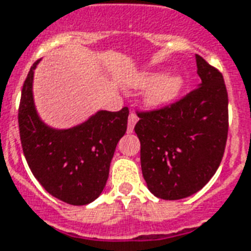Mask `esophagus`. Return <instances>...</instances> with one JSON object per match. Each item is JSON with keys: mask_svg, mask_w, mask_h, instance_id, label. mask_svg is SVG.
Returning a JSON list of instances; mask_svg holds the SVG:
<instances>
[{"mask_svg": "<svg viewBox=\"0 0 251 251\" xmlns=\"http://www.w3.org/2000/svg\"><path fill=\"white\" fill-rule=\"evenodd\" d=\"M137 120H139L137 115L135 112H131L129 116H128V132H132L133 128H135V124L137 123Z\"/></svg>", "mask_w": 251, "mask_h": 251, "instance_id": "1", "label": "esophagus"}]
</instances>
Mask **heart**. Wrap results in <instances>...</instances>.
<instances>
[{"label": "heart", "instance_id": "b5f03b06", "mask_svg": "<svg viewBox=\"0 0 251 251\" xmlns=\"http://www.w3.org/2000/svg\"><path fill=\"white\" fill-rule=\"evenodd\" d=\"M133 86L144 87L151 84L146 94V101L152 107L168 104L180 94L184 79L178 74H167L160 76L156 73H144L135 76Z\"/></svg>", "mask_w": 251, "mask_h": 251}]
</instances>
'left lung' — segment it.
<instances>
[{"instance_id":"obj_1","label":"left lung","mask_w":251,"mask_h":251,"mask_svg":"<svg viewBox=\"0 0 251 251\" xmlns=\"http://www.w3.org/2000/svg\"><path fill=\"white\" fill-rule=\"evenodd\" d=\"M199 87L151 111H137L135 126L148 189L163 200L195 195L213 177L225 152L229 112L224 76L196 55Z\"/></svg>"}]
</instances>
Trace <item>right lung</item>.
Wrapping results in <instances>:
<instances>
[{"instance_id":"1","label":"right lung","mask_w":251,"mask_h":251,"mask_svg":"<svg viewBox=\"0 0 251 251\" xmlns=\"http://www.w3.org/2000/svg\"><path fill=\"white\" fill-rule=\"evenodd\" d=\"M37 63L26 76L18 108L24 154L34 177L50 195L70 205H87L104 189L115 148L127 131L129 110L99 111L74 128H50L34 107Z\"/></svg>"}]
</instances>
